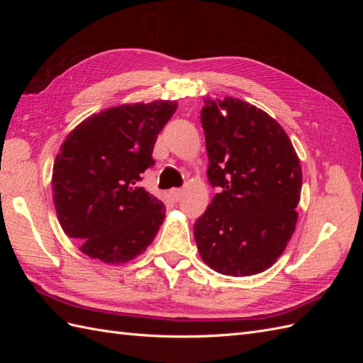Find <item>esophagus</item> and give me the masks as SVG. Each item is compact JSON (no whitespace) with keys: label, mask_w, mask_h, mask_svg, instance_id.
Wrapping results in <instances>:
<instances>
[{"label":"esophagus","mask_w":363,"mask_h":363,"mask_svg":"<svg viewBox=\"0 0 363 363\" xmlns=\"http://www.w3.org/2000/svg\"><path fill=\"white\" fill-rule=\"evenodd\" d=\"M182 195H183L182 189H171L169 191V196H171L172 201H179L182 199Z\"/></svg>","instance_id":"1"}]
</instances>
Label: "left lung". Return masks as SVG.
Here are the masks:
<instances>
[{"instance_id": "1", "label": "left lung", "mask_w": 363, "mask_h": 363, "mask_svg": "<svg viewBox=\"0 0 363 363\" xmlns=\"http://www.w3.org/2000/svg\"><path fill=\"white\" fill-rule=\"evenodd\" d=\"M201 125L208 183L219 192L194 224L200 256L224 276L259 274L294 235L300 159L276 119L238 98L204 100Z\"/></svg>"}]
</instances>
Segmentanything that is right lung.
<instances>
[{
	"instance_id": "obj_1",
	"label": "right lung",
	"mask_w": 363,
	"mask_h": 363,
	"mask_svg": "<svg viewBox=\"0 0 363 363\" xmlns=\"http://www.w3.org/2000/svg\"><path fill=\"white\" fill-rule=\"evenodd\" d=\"M175 111L177 103L163 100L111 107L65 139L54 160L52 200L63 232L83 255L118 265L152 242L167 208L139 182Z\"/></svg>"
}]
</instances>
